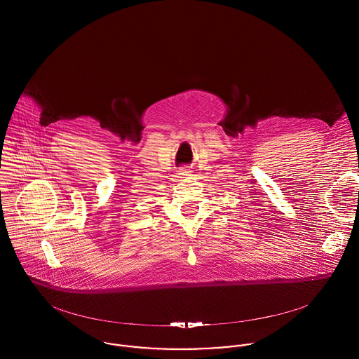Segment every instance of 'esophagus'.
Returning <instances> with one entry per match:
<instances>
[{
    "mask_svg": "<svg viewBox=\"0 0 359 359\" xmlns=\"http://www.w3.org/2000/svg\"><path fill=\"white\" fill-rule=\"evenodd\" d=\"M189 174H191V171H189L188 167L180 168V175H181V177H187V175H189Z\"/></svg>",
    "mask_w": 359,
    "mask_h": 359,
    "instance_id": "34e87169",
    "label": "esophagus"
}]
</instances>
